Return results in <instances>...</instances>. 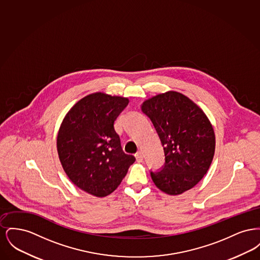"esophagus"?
I'll return each mask as SVG.
<instances>
[{
	"mask_svg": "<svg viewBox=\"0 0 260 260\" xmlns=\"http://www.w3.org/2000/svg\"><path fill=\"white\" fill-rule=\"evenodd\" d=\"M136 161L138 162H142L143 161V154L142 152H137L136 154Z\"/></svg>",
	"mask_w": 260,
	"mask_h": 260,
	"instance_id": "esophagus-1",
	"label": "esophagus"
}]
</instances>
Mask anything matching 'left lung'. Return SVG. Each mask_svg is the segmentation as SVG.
Here are the masks:
<instances>
[{
    "instance_id": "1",
    "label": "left lung",
    "mask_w": 260,
    "mask_h": 260,
    "mask_svg": "<svg viewBox=\"0 0 260 260\" xmlns=\"http://www.w3.org/2000/svg\"><path fill=\"white\" fill-rule=\"evenodd\" d=\"M141 110L151 120L165 152L161 171L151 172L155 185L169 195L193 188L210 169L215 136L207 115L184 94L168 91L145 100Z\"/></svg>"
}]
</instances>
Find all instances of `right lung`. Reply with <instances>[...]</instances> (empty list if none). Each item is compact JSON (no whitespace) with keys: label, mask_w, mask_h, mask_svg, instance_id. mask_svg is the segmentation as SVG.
<instances>
[{"label":"right lung","mask_w":260,"mask_h":260,"mask_svg":"<svg viewBox=\"0 0 260 260\" xmlns=\"http://www.w3.org/2000/svg\"><path fill=\"white\" fill-rule=\"evenodd\" d=\"M128 99L94 92L79 100L62 121L57 152L75 185L96 197L120 185L136 158L124 154L114 123Z\"/></svg>","instance_id":"add662e5"}]
</instances>
